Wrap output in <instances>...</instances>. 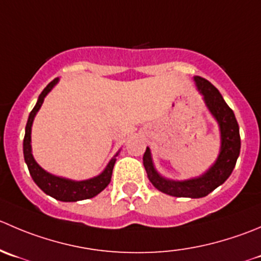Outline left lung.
<instances>
[{
  "mask_svg": "<svg viewBox=\"0 0 261 261\" xmlns=\"http://www.w3.org/2000/svg\"><path fill=\"white\" fill-rule=\"evenodd\" d=\"M199 92L203 94L204 102L209 112L213 115L221 130V151L216 163L204 174L185 181H173L161 176L154 168L150 149L146 148L143 156L149 181L155 189L176 198H204L213 190L221 186L233 171L241 149L240 127L234 113L224 102L219 90L204 77H194Z\"/></svg>",
  "mask_w": 261,
  "mask_h": 261,
  "instance_id": "left-lung-1",
  "label": "left lung"
}]
</instances>
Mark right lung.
<instances>
[{
  "instance_id": "right-lung-1",
  "label": "right lung",
  "mask_w": 261,
  "mask_h": 261,
  "mask_svg": "<svg viewBox=\"0 0 261 261\" xmlns=\"http://www.w3.org/2000/svg\"><path fill=\"white\" fill-rule=\"evenodd\" d=\"M57 83L58 77L53 80V82H50L49 84L43 89L39 98H38L37 105L34 106V108H33L32 112H30L29 118H28L27 126H25L24 144H22L25 163H27L28 169H29L30 176L34 179L35 184L38 185V187H39L42 191H44L47 195L55 198L56 200L79 201L85 200V199L94 198L95 195H98L100 191H103L111 182L113 167H115L116 163V156H117L118 153L111 159L110 163L107 164V167H106V169L102 173L98 174L97 177H93V178L84 179V181H72V179L63 178V177H58L52 173H48L47 171H44V169L35 162L34 156H33L32 154V144H30L32 136L30 135H32L33 121H34V117L35 115H37L38 111H39V108L42 107L45 95L52 90V88L55 87Z\"/></svg>"
}]
</instances>
